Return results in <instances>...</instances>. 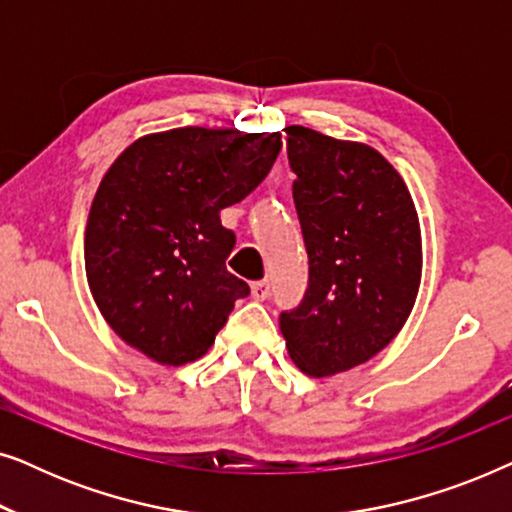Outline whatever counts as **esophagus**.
<instances>
[{
    "instance_id": "1",
    "label": "esophagus",
    "mask_w": 512,
    "mask_h": 512,
    "mask_svg": "<svg viewBox=\"0 0 512 512\" xmlns=\"http://www.w3.org/2000/svg\"><path fill=\"white\" fill-rule=\"evenodd\" d=\"M268 296H270V282H268V279H261V282L251 284V298L265 300Z\"/></svg>"
}]
</instances>
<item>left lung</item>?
I'll return each instance as SVG.
<instances>
[{"label": "left lung", "mask_w": 512, "mask_h": 512, "mask_svg": "<svg viewBox=\"0 0 512 512\" xmlns=\"http://www.w3.org/2000/svg\"><path fill=\"white\" fill-rule=\"evenodd\" d=\"M310 284L279 328L312 377L345 373L396 338L422 282V228L396 167L373 146L286 128Z\"/></svg>", "instance_id": "1"}]
</instances>
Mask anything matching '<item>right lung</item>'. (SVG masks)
Returning a JSON list of instances; mask_svg holds the SVG:
<instances>
[{
    "label": "right lung",
    "mask_w": 512,
    "mask_h": 512,
    "mask_svg": "<svg viewBox=\"0 0 512 512\" xmlns=\"http://www.w3.org/2000/svg\"><path fill=\"white\" fill-rule=\"evenodd\" d=\"M282 149L279 132L174 128L132 142L104 174L86 226V277L125 345L184 366L214 345L249 286L226 270L221 209L247 198Z\"/></svg>",
    "instance_id": "obj_1"
}]
</instances>
